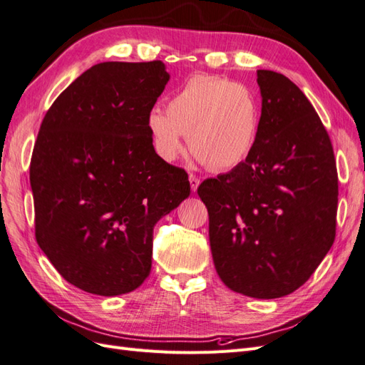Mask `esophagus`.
<instances>
[{"label":"esophagus","instance_id":"1","mask_svg":"<svg viewBox=\"0 0 365 365\" xmlns=\"http://www.w3.org/2000/svg\"><path fill=\"white\" fill-rule=\"evenodd\" d=\"M189 181H190V189H192V192H196V190H197V187H200V180H197L195 175H192V173H190V176H189Z\"/></svg>","mask_w":365,"mask_h":365}]
</instances>
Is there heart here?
<instances>
[{
    "mask_svg": "<svg viewBox=\"0 0 365 365\" xmlns=\"http://www.w3.org/2000/svg\"><path fill=\"white\" fill-rule=\"evenodd\" d=\"M148 129L158 155L175 161L189 148L215 172L236 169L256 149L262 129V105L248 86L217 76L189 77L168 103L153 108Z\"/></svg>",
    "mask_w": 365,
    "mask_h": 365,
    "instance_id": "obj_1",
    "label": "heart"
}]
</instances>
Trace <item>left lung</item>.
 I'll return each mask as SVG.
<instances>
[{"instance_id":"left-lung-1","label":"left lung","mask_w":365,"mask_h":365,"mask_svg":"<svg viewBox=\"0 0 365 365\" xmlns=\"http://www.w3.org/2000/svg\"><path fill=\"white\" fill-rule=\"evenodd\" d=\"M262 129L247 163L208 178L210 248L228 288L279 298L307 282L335 240L338 173L332 143L288 77L257 70Z\"/></svg>"}]
</instances>
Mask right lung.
<instances>
[{
	"mask_svg": "<svg viewBox=\"0 0 365 365\" xmlns=\"http://www.w3.org/2000/svg\"><path fill=\"white\" fill-rule=\"evenodd\" d=\"M169 79L161 61L97 63L42 120L30 161L36 242L85 292L137 289L153 227L190 195L185 170L158 155L148 129Z\"/></svg>",
	"mask_w": 365,
	"mask_h": 365,
	"instance_id": "1",
	"label": "right lung"
}]
</instances>
